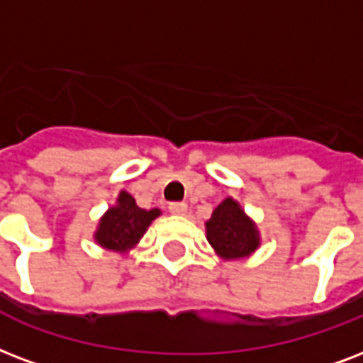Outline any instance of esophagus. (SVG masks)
I'll return each instance as SVG.
<instances>
[{"mask_svg":"<svg viewBox=\"0 0 363 363\" xmlns=\"http://www.w3.org/2000/svg\"><path fill=\"white\" fill-rule=\"evenodd\" d=\"M169 211L173 215H186L188 206L184 201H173V203H169Z\"/></svg>","mask_w":363,"mask_h":363,"instance_id":"obj_1","label":"esophagus"}]
</instances>
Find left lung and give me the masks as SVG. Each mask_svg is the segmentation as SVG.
I'll return each instance as SVG.
<instances>
[{"label": "left lung", "mask_w": 363, "mask_h": 363, "mask_svg": "<svg viewBox=\"0 0 363 363\" xmlns=\"http://www.w3.org/2000/svg\"><path fill=\"white\" fill-rule=\"evenodd\" d=\"M206 238L225 261H240L261 247V232L255 220L234 198H226L213 209L211 218L206 220Z\"/></svg>", "instance_id": "obj_1"}]
</instances>
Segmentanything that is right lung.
I'll return each mask as SVG.
<instances>
[{"mask_svg":"<svg viewBox=\"0 0 363 363\" xmlns=\"http://www.w3.org/2000/svg\"><path fill=\"white\" fill-rule=\"evenodd\" d=\"M162 215V209H143L137 206V201L131 194L120 190L114 206H110L102 215L93 240L102 249L114 251L120 255L129 253L133 247H137L140 238L145 236L148 226Z\"/></svg>","mask_w":363,"mask_h":363,"instance_id":"1","label":"right lung"}]
</instances>
